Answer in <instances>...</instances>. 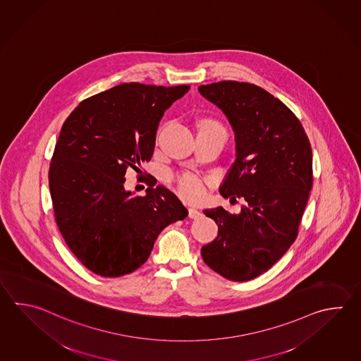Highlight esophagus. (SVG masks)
<instances>
[{"label": "esophagus", "instance_id": "34e87169", "mask_svg": "<svg viewBox=\"0 0 361 361\" xmlns=\"http://www.w3.org/2000/svg\"><path fill=\"white\" fill-rule=\"evenodd\" d=\"M203 216V214L198 211V209H195V208H189V217L192 219V220H198Z\"/></svg>", "mask_w": 361, "mask_h": 361}]
</instances>
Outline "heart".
Here are the masks:
<instances>
[{"label":"heart","mask_w":361,"mask_h":361,"mask_svg":"<svg viewBox=\"0 0 361 361\" xmlns=\"http://www.w3.org/2000/svg\"><path fill=\"white\" fill-rule=\"evenodd\" d=\"M199 130H217L226 133L225 127L219 121L212 118H204L199 121ZM176 190L181 198L188 202H198L206 195V180L194 175L192 172L178 173L173 177Z\"/></svg>","instance_id":"1"}]
</instances>
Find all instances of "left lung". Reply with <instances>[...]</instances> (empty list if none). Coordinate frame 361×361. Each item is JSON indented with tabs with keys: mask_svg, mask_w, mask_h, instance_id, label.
I'll return each instance as SVG.
<instances>
[{
	"mask_svg": "<svg viewBox=\"0 0 361 361\" xmlns=\"http://www.w3.org/2000/svg\"><path fill=\"white\" fill-rule=\"evenodd\" d=\"M198 90L235 133L236 159L221 195L244 202L239 214L222 207L204 211L219 234L202 247V257L221 276L247 281L295 243L312 188L311 144L295 113L253 83L214 82Z\"/></svg>",
	"mask_w": 361,
	"mask_h": 361,
	"instance_id": "8db88e82",
	"label": "left lung"
}]
</instances>
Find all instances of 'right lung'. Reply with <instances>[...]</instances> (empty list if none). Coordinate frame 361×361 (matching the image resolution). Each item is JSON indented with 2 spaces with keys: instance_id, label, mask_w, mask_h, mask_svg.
Listing matches in <instances>:
<instances>
[{
  "instance_id": "add662e5",
  "label": "right lung",
  "mask_w": 361,
  "mask_h": 361,
  "mask_svg": "<svg viewBox=\"0 0 361 361\" xmlns=\"http://www.w3.org/2000/svg\"><path fill=\"white\" fill-rule=\"evenodd\" d=\"M189 87L122 83L85 99L61 127L49 169L55 221L74 256L100 276L139 269L163 228L188 216L153 176L144 197L123 184L128 169L142 176L164 111Z\"/></svg>"
}]
</instances>
